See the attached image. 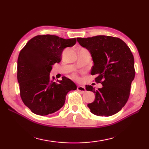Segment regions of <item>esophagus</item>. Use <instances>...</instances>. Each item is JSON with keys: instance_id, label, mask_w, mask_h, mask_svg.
I'll list each match as a JSON object with an SVG mask.
<instances>
[{"instance_id": "esophagus-1", "label": "esophagus", "mask_w": 149, "mask_h": 149, "mask_svg": "<svg viewBox=\"0 0 149 149\" xmlns=\"http://www.w3.org/2000/svg\"><path fill=\"white\" fill-rule=\"evenodd\" d=\"M77 89L79 91H81V92H82V93H85V91H86V89H85V87L81 86V85H79V86H77Z\"/></svg>"}]
</instances>
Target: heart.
I'll return each instance as SVG.
<instances>
[{
    "label": "heart",
    "instance_id": "heart-1",
    "mask_svg": "<svg viewBox=\"0 0 149 149\" xmlns=\"http://www.w3.org/2000/svg\"><path fill=\"white\" fill-rule=\"evenodd\" d=\"M74 77H75V75H74Z\"/></svg>",
    "mask_w": 149,
    "mask_h": 149
}]
</instances>
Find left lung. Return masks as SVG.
Returning <instances> with one entry per match:
<instances>
[{
  "mask_svg": "<svg viewBox=\"0 0 149 149\" xmlns=\"http://www.w3.org/2000/svg\"><path fill=\"white\" fill-rule=\"evenodd\" d=\"M81 46L89 50L94 65L91 74L102 88L96 90L86 85L87 91L95 94V99L87 104L93 114L110 116L119 112L129 99L131 85L135 71L134 58L129 47L118 37L97 35L77 38Z\"/></svg>",
  "mask_w": 149,
  "mask_h": 149,
  "instance_id": "obj_1",
  "label": "left lung"
}]
</instances>
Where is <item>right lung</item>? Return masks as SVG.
<instances>
[{
  "label": "right lung",
  "instance_id": "add662e5",
  "mask_svg": "<svg viewBox=\"0 0 149 149\" xmlns=\"http://www.w3.org/2000/svg\"><path fill=\"white\" fill-rule=\"evenodd\" d=\"M75 43V38L37 35L20 51L17 67L20 97L34 114L46 116L56 112L64 106L68 93L77 89L68 78L55 81L50 77L52 65L61 61L64 49Z\"/></svg>",
  "mask_w": 149,
  "mask_h": 149
}]
</instances>
